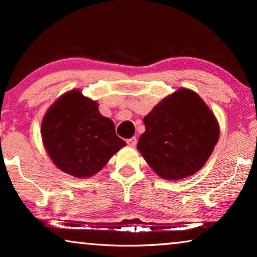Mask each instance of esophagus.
Segmentation results:
<instances>
[{"mask_svg":"<svg viewBox=\"0 0 257 257\" xmlns=\"http://www.w3.org/2000/svg\"><path fill=\"white\" fill-rule=\"evenodd\" d=\"M126 143H127V145H128V146L135 147V146L137 145V143H138V140H137L136 137H133V138H130V139L126 140Z\"/></svg>","mask_w":257,"mask_h":257,"instance_id":"esophagus-1","label":"esophagus"}]
</instances>
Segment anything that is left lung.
Returning <instances> with one entry per match:
<instances>
[{"label":"left lung","instance_id":"obj_1","mask_svg":"<svg viewBox=\"0 0 257 257\" xmlns=\"http://www.w3.org/2000/svg\"><path fill=\"white\" fill-rule=\"evenodd\" d=\"M137 149L165 180H181L201 170L220 137L219 121L194 91L180 87L144 118Z\"/></svg>","mask_w":257,"mask_h":257}]
</instances>
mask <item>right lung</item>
Instances as JSON below:
<instances>
[{"instance_id":"right-lung-1","label":"right lung","mask_w":257,"mask_h":257,"mask_svg":"<svg viewBox=\"0 0 257 257\" xmlns=\"http://www.w3.org/2000/svg\"><path fill=\"white\" fill-rule=\"evenodd\" d=\"M98 103L73 89L62 94L41 125L44 149L56 167L75 178L98 173L121 147L114 124L98 110Z\"/></svg>"}]
</instances>
